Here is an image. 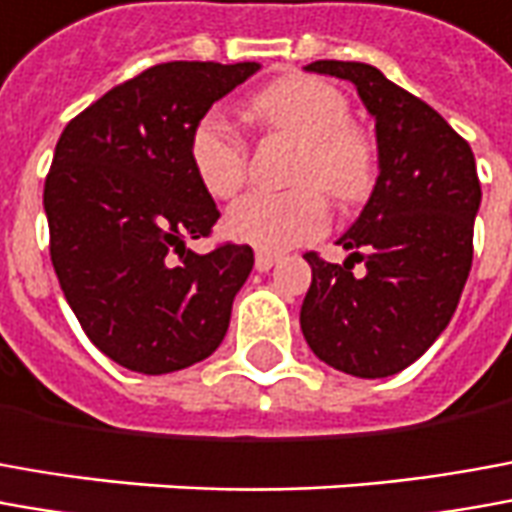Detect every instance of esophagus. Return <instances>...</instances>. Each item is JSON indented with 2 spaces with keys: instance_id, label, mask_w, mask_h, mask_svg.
<instances>
[{
  "instance_id": "esophagus-1",
  "label": "esophagus",
  "mask_w": 512,
  "mask_h": 512,
  "mask_svg": "<svg viewBox=\"0 0 512 512\" xmlns=\"http://www.w3.org/2000/svg\"><path fill=\"white\" fill-rule=\"evenodd\" d=\"M276 256H270V253H256V270L259 273H267V270H273L276 267Z\"/></svg>"
}]
</instances>
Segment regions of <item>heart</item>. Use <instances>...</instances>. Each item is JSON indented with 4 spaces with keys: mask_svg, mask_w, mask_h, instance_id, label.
<instances>
[{
    "mask_svg": "<svg viewBox=\"0 0 512 512\" xmlns=\"http://www.w3.org/2000/svg\"><path fill=\"white\" fill-rule=\"evenodd\" d=\"M248 114L264 128L301 142L292 169L298 189L281 195L253 192L236 200L222 220L228 239L262 253H281L323 234L329 209L320 188L343 206L370 195L376 150L362 130L348 125V100L331 83L292 74L253 94ZM189 161L200 186L220 200L234 197L248 178V147L222 111L197 119Z\"/></svg>",
    "mask_w": 512,
    "mask_h": 512,
    "instance_id": "heart-1",
    "label": "heart"
}]
</instances>
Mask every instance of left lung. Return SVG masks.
Here are the masks:
<instances>
[{
	"label": "left lung",
	"instance_id": "left-lung-1",
	"mask_svg": "<svg viewBox=\"0 0 512 512\" xmlns=\"http://www.w3.org/2000/svg\"><path fill=\"white\" fill-rule=\"evenodd\" d=\"M306 72L348 80L376 122L379 178L337 245L343 264L306 253L312 284L301 331L320 362L359 379L412 365L449 326L474 256L482 203L477 161L443 116L376 66L315 61ZM363 262V273L353 264Z\"/></svg>",
	"mask_w": 512,
	"mask_h": 512
}]
</instances>
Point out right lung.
I'll list each match as a JSON object with an SVG mask.
<instances>
[{
    "mask_svg": "<svg viewBox=\"0 0 512 512\" xmlns=\"http://www.w3.org/2000/svg\"><path fill=\"white\" fill-rule=\"evenodd\" d=\"M259 69L158 63L88 105L58 139L44 186L52 267L88 340L122 368H189L228 331L253 250L186 248L220 220L189 161V136Z\"/></svg>",
    "mask_w": 512,
    "mask_h": 512,
    "instance_id": "obj_1",
    "label": "right lung"
}]
</instances>
